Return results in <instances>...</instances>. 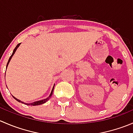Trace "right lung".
Listing matches in <instances>:
<instances>
[{
    "label": "right lung",
    "instance_id": "obj_1",
    "mask_svg": "<svg viewBox=\"0 0 133 133\" xmlns=\"http://www.w3.org/2000/svg\"><path fill=\"white\" fill-rule=\"evenodd\" d=\"M20 45H21V43H20V44H17V45L15 47V49H14V50H13V53H12V55H11V57H9V60H8V63H7V65H6V69H7L8 65V64H9V62H10L11 59L12 57H13V55L15 54V51H17V49H18V47H19ZM5 76H6V73H5ZM54 88H55V85H54V86L53 87V89H52V91H51V92L50 95H49V96H48V98H45V99H43V100H38V101H35V102H34L29 103V104H28V103H25V102H24L21 101V100H18V99H17V98H15V96H13V97L14 98V99H15V100H17V101H18V102L22 103V104H25V105H33V106H35V105H41V104H44V103L46 102H48V100H49V99H50V98L51 97L52 95H53V90H54Z\"/></svg>",
    "mask_w": 133,
    "mask_h": 133
}]
</instances>
